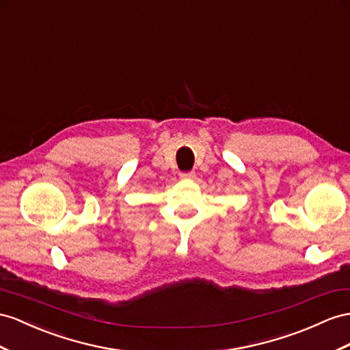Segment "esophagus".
I'll use <instances>...</instances> for the list:
<instances>
[{
	"label": "esophagus",
	"instance_id": "34e87169",
	"mask_svg": "<svg viewBox=\"0 0 350 350\" xmlns=\"http://www.w3.org/2000/svg\"><path fill=\"white\" fill-rule=\"evenodd\" d=\"M196 174L195 172H183L180 173V178H185V180H192V178H195Z\"/></svg>",
	"mask_w": 350,
	"mask_h": 350
}]
</instances>
